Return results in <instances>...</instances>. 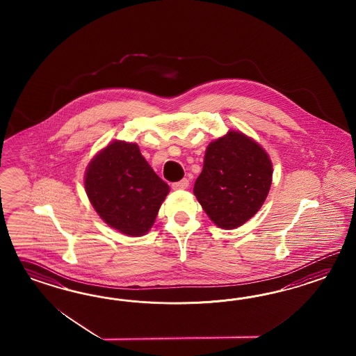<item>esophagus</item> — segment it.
Returning a JSON list of instances; mask_svg holds the SVG:
<instances>
[{
	"instance_id": "34e87169",
	"label": "esophagus",
	"mask_w": 356,
	"mask_h": 356,
	"mask_svg": "<svg viewBox=\"0 0 356 356\" xmlns=\"http://www.w3.org/2000/svg\"><path fill=\"white\" fill-rule=\"evenodd\" d=\"M188 186H189V180L188 179H183L179 183L172 184V189H175V191H184V189H188Z\"/></svg>"
}]
</instances>
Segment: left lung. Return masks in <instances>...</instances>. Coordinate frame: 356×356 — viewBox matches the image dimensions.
I'll use <instances>...</instances> for the list:
<instances>
[{
    "instance_id": "8db88e82",
    "label": "left lung",
    "mask_w": 356,
    "mask_h": 356,
    "mask_svg": "<svg viewBox=\"0 0 356 356\" xmlns=\"http://www.w3.org/2000/svg\"><path fill=\"white\" fill-rule=\"evenodd\" d=\"M271 181L266 150L243 131L228 130L206 147L193 193L216 226L234 229L257 214Z\"/></svg>"
}]
</instances>
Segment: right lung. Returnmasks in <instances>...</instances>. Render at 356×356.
Masks as SVG:
<instances>
[{
	"label": "right lung",
	"mask_w": 356,
	"mask_h": 356,
	"mask_svg": "<svg viewBox=\"0 0 356 356\" xmlns=\"http://www.w3.org/2000/svg\"><path fill=\"white\" fill-rule=\"evenodd\" d=\"M87 197L108 226L127 236L150 231L170 193L137 143L113 140L97 152L85 173Z\"/></svg>",
	"instance_id": "add662e5"
}]
</instances>
